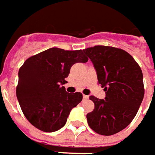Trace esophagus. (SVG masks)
Instances as JSON below:
<instances>
[{
    "label": "esophagus",
    "mask_w": 155,
    "mask_h": 155,
    "mask_svg": "<svg viewBox=\"0 0 155 155\" xmlns=\"http://www.w3.org/2000/svg\"><path fill=\"white\" fill-rule=\"evenodd\" d=\"M83 97H84V99H88V97H89V96L83 95Z\"/></svg>",
    "instance_id": "esophagus-1"
}]
</instances>
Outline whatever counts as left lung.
<instances>
[{
	"label": "left lung",
	"instance_id": "left-lung-1",
	"mask_svg": "<svg viewBox=\"0 0 155 155\" xmlns=\"http://www.w3.org/2000/svg\"><path fill=\"white\" fill-rule=\"evenodd\" d=\"M94 65L105 99L90 96L94 109L86 114L88 125L100 135L125 129L137 113L144 96L143 72L138 64L120 48L95 46L83 50Z\"/></svg>",
	"mask_w": 155,
	"mask_h": 155
}]
</instances>
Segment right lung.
Returning <instances> with one entry per match:
<instances>
[{
    "label": "right lung",
    "instance_id": "add662e5",
    "mask_svg": "<svg viewBox=\"0 0 155 155\" xmlns=\"http://www.w3.org/2000/svg\"><path fill=\"white\" fill-rule=\"evenodd\" d=\"M82 50L65 51L52 47L29 58L18 71L16 94L20 108L31 125L53 132L66 124L71 109L82 100L81 92L69 93L62 86L70 68L86 63Z\"/></svg>",
    "mask_w": 155,
    "mask_h": 155
}]
</instances>
